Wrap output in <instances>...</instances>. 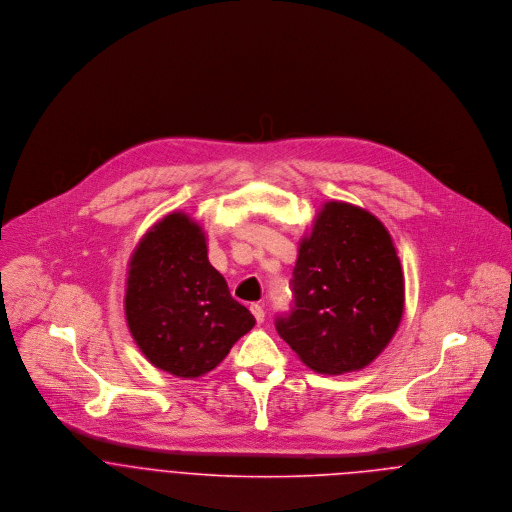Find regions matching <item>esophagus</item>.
<instances>
[{
  "instance_id": "34e87169",
  "label": "esophagus",
  "mask_w": 512,
  "mask_h": 512,
  "mask_svg": "<svg viewBox=\"0 0 512 512\" xmlns=\"http://www.w3.org/2000/svg\"><path fill=\"white\" fill-rule=\"evenodd\" d=\"M250 311H252V315L256 317V321H258V323H262V321H264L266 313H264V307H262L260 303H252V305H250Z\"/></svg>"
}]
</instances>
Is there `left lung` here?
<instances>
[{
    "label": "left lung",
    "instance_id": "obj_1",
    "mask_svg": "<svg viewBox=\"0 0 512 512\" xmlns=\"http://www.w3.org/2000/svg\"><path fill=\"white\" fill-rule=\"evenodd\" d=\"M292 292L276 329L303 365L321 374L370 365L404 313V274L384 224L361 207L325 203L301 238Z\"/></svg>",
    "mask_w": 512,
    "mask_h": 512
}]
</instances>
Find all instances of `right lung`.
<instances>
[{
    "label": "right lung",
    "mask_w": 512,
    "mask_h": 512,
    "mask_svg": "<svg viewBox=\"0 0 512 512\" xmlns=\"http://www.w3.org/2000/svg\"><path fill=\"white\" fill-rule=\"evenodd\" d=\"M124 309L147 361L179 378L213 370L256 323L211 266L201 224L185 213L163 217L138 242Z\"/></svg>",
    "instance_id": "add662e5"
}]
</instances>
